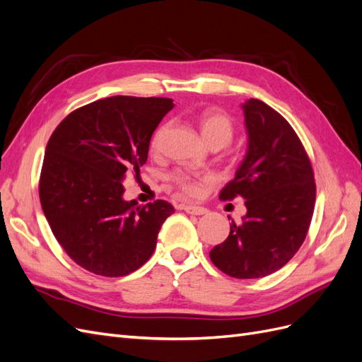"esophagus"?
<instances>
[{
  "label": "esophagus",
  "instance_id": "esophagus-1",
  "mask_svg": "<svg viewBox=\"0 0 362 362\" xmlns=\"http://www.w3.org/2000/svg\"><path fill=\"white\" fill-rule=\"evenodd\" d=\"M184 211L193 214V216H204L206 214V208L204 206H196V205H184Z\"/></svg>",
  "mask_w": 362,
  "mask_h": 362
}]
</instances>
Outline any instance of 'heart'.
<instances>
[{"mask_svg":"<svg viewBox=\"0 0 362 362\" xmlns=\"http://www.w3.org/2000/svg\"><path fill=\"white\" fill-rule=\"evenodd\" d=\"M196 122H198L201 134L208 145H217L223 148L231 144L234 137V122L225 112L218 110V108H205V110L196 116ZM166 128V125H163L157 129L156 136L152 137L151 141L152 149L160 148V141ZM170 181L177 185L182 194L196 198V196L202 193L204 185L210 181V178L194 177V175L185 172H173L170 175Z\"/></svg>","mask_w":362,"mask_h":362,"instance_id":"obj_1","label":"heart"}]
</instances>
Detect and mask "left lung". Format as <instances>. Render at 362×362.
Returning a JSON list of instances; mask_svg holds the SVG:
<instances>
[{"label": "left lung", "mask_w": 362, "mask_h": 362, "mask_svg": "<svg viewBox=\"0 0 362 362\" xmlns=\"http://www.w3.org/2000/svg\"><path fill=\"white\" fill-rule=\"evenodd\" d=\"M247 154L218 198L242 196V222H231L223 243L210 250L213 264L237 279L279 270L302 246L314 213L315 182L308 154L293 127L259 100L243 104Z\"/></svg>", "instance_id": "obj_1"}]
</instances>
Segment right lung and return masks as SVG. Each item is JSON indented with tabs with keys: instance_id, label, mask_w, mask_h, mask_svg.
Returning a JSON list of instances; mask_svg holds the SVG:
<instances>
[{
	"instance_id": "obj_1",
	"label": "right lung",
	"mask_w": 362,
	"mask_h": 362,
	"mask_svg": "<svg viewBox=\"0 0 362 362\" xmlns=\"http://www.w3.org/2000/svg\"><path fill=\"white\" fill-rule=\"evenodd\" d=\"M172 107L169 98H104L69 113L48 140L42 210L64 252L95 275L119 278L144 266L175 211L163 199L141 206L122 198V181L140 173Z\"/></svg>"
}]
</instances>
